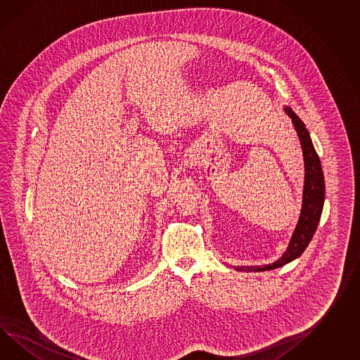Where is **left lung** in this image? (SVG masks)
<instances>
[{"label": "left lung", "mask_w": 360, "mask_h": 360, "mask_svg": "<svg viewBox=\"0 0 360 360\" xmlns=\"http://www.w3.org/2000/svg\"><path fill=\"white\" fill-rule=\"evenodd\" d=\"M283 109L286 115L291 118V122L298 134L299 141L303 150L304 186H303V202H302L300 216H299L295 230L290 239L289 245L278 260H276L272 264H265V265L236 266V271L239 272L272 271L298 259L299 256L304 252L308 243L314 237L319 221L321 217L325 200V184L320 158L316 153L315 147L312 144L309 132L306 129L304 123L302 122L298 115L291 110V108L285 106Z\"/></svg>", "instance_id": "8db88e82"}]
</instances>
